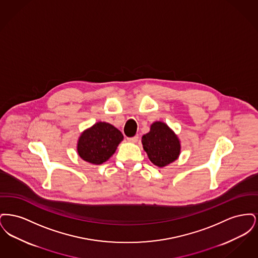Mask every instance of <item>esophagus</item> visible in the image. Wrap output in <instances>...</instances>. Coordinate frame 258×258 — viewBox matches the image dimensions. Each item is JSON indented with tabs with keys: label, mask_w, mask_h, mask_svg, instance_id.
<instances>
[{
	"label": "esophagus",
	"mask_w": 258,
	"mask_h": 258,
	"mask_svg": "<svg viewBox=\"0 0 258 258\" xmlns=\"http://www.w3.org/2000/svg\"><path fill=\"white\" fill-rule=\"evenodd\" d=\"M127 141L132 142V143H136L138 141V136L135 135L134 137H127Z\"/></svg>",
	"instance_id": "obj_1"
}]
</instances>
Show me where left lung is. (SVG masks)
Wrapping results in <instances>:
<instances>
[{"label":"left lung","instance_id":"8db88e82","mask_svg":"<svg viewBox=\"0 0 258 258\" xmlns=\"http://www.w3.org/2000/svg\"><path fill=\"white\" fill-rule=\"evenodd\" d=\"M142 144L150 160L159 167L171 163L180 155L178 137L161 122L151 125L150 132L142 136Z\"/></svg>","mask_w":258,"mask_h":258}]
</instances>
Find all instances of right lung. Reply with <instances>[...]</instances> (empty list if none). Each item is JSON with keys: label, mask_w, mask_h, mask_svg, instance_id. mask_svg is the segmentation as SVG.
I'll return each mask as SVG.
<instances>
[{"label": "right lung", "mask_w": 258, "mask_h": 258, "mask_svg": "<svg viewBox=\"0 0 258 258\" xmlns=\"http://www.w3.org/2000/svg\"><path fill=\"white\" fill-rule=\"evenodd\" d=\"M123 138L122 133L115 126L99 122L81 135L77 152L80 158L88 162L101 164L115 153Z\"/></svg>", "instance_id": "1"}]
</instances>
